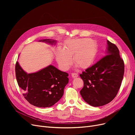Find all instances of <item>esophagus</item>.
I'll return each mask as SVG.
<instances>
[{
    "instance_id": "34e87169",
    "label": "esophagus",
    "mask_w": 135,
    "mask_h": 135,
    "mask_svg": "<svg viewBox=\"0 0 135 135\" xmlns=\"http://www.w3.org/2000/svg\"><path fill=\"white\" fill-rule=\"evenodd\" d=\"M72 76L73 78H76V77H78V75L77 73H72Z\"/></svg>"
}]
</instances>
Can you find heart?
<instances>
[{
	"label": "heart",
	"mask_w": 135,
	"mask_h": 135,
	"mask_svg": "<svg viewBox=\"0 0 135 135\" xmlns=\"http://www.w3.org/2000/svg\"><path fill=\"white\" fill-rule=\"evenodd\" d=\"M97 54V46L93 40L89 38L76 39L69 41L64 50L57 49L56 60L63 69L67 70L71 65V57L73 56L75 65L82 69H86L93 65Z\"/></svg>",
	"instance_id": "obj_1"
}]
</instances>
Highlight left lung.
<instances>
[{"label": "left lung", "mask_w": 135, "mask_h": 135, "mask_svg": "<svg viewBox=\"0 0 135 135\" xmlns=\"http://www.w3.org/2000/svg\"><path fill=\"white\" fill-rule=\"evenodd\" d=\"M107 55L80 74L84 86L80 93L90 105L100 107L117 96L124 73V63L117 46L107 40Z\"/></svg>", "instance_id": "1"}]
</instances>
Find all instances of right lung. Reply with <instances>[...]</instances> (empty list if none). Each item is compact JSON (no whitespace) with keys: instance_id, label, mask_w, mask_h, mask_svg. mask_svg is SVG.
Instances as JSON below:
<instances>
[{"instance_id":"add662e5","label":"right lung","mask_w":135,"mask_h":135,"mask_svg":"<svg viewBox=\"0 0 135 135\" xmlns=\"http://www.w3.org/2000/svg\"><path fill=\"white\" fill-rule=\"evenodd\" d=\"M40 41L55 44V41ZM16 78L23 91V96L30 104L38 107H50L62 97L64 89L68 83V74L50 65L36 73L27 74L16 62Z\"/></svg>"}]
</instances>
